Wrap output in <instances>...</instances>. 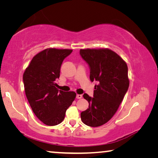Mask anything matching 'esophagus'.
Instances as JSON below:
<instances>
[{"instance_id":"obj_1","label":"esophagus","mask_w":158,"mask_h":158,"mask_svg":"<svg viewBox=\"0 0 158 158\" xmlns=\"http://www.w3.org/2000/svg\"><path fill=\"white\" fill-rule=\"evenodd\" d=\"M77 99H81V98H82V95L77 94Z\"/></svg>"}]
</instances>
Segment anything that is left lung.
<instances>
[{
	"label": "left lung",
	"instance_id": "8db88e82",
	"mask_svg": "<svg viewBox=\"0 0 158 158\" xmlns=\"http://www.w3.org/2000/svg\"><path fill=\"white\" fill-rule=\"evenodd\" d=\"M80 54L90 68V79L98 81L93 98L84 93L89 108L81 113V121L90 127L101 126L116 114L130 84L127 65L107 48L81 49Z\"/></svg>",
	"mask_w": 158,
	"mask_h": 158
}]
</instances>
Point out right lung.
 <instances>
[{
	"mask_svg": "<svg viewBox=\"0 0 158 158\" xmlns=\"http://www.w3.org/2000/svg\"><path fill=\"white\" fill-rule=\"evenodd\" d=\"M73 49L48 48L35 56L23 74L26 98L35 116L47 125L53 126L65 118L66 110L77 94L57 89L63 60Z\"/></svg>",
	"mask_w": 158,
	"mask_h": 158,
	"instance_id": "add662e5",
	"label": "right lung"
}]
</instances>
